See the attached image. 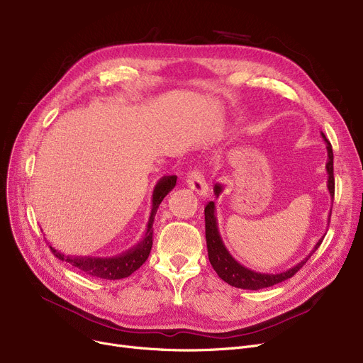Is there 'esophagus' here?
I'll list each match as a JSON object with an SVG mask.
<instances>
[{"label": "esophagus", "mask_w": 363, "mask_h": 363, "mask_svg": "<svg viewBox=\"0 0 363 363\" xmlns=\"http://www.w3.org/2000/svg\"><path fill=\"white\" fill-rule=\"evenodd\" d=\"M186 185L196 191L200 197H208V185L206 184V179L201 174V170L194 169V170H189L188 175H186Z\"/></svg>", "instance_id": "obj_1"}]
</instances>
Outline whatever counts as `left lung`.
Returning <instances> with one entry per match:
<instances>
[{"label": "left lung", "instance_id": "left-lung-1", "mask_svg": "<svg viewBox=\"0 0 363 363\" xmlns=\"http://www.w3.org/2000/svg\"><path fill=\"white\" fill-rule=\"evenodd\" d=\"M323 141L327 143V151H328V160H327V174H328V191L331 199H334V155H333V147L330 144V141L325 138V135L322 133ZM223 191V185L222 184H215L213 186V193L216 196V199L222 194ZM216 207L215 203L211 201L207 203L206 208H204V220H206V242H207V255H208V260H211L213 269L216 271V274L219 275V278H222L225 282H228L233 287L237 289H242V290H260V289H266V287H272L275 284H279L285 279L291 278L296 272L300 271L301 266L309 260V257L318 250V247L320 245L323 237L316 242V245L313 247V250L309 253V256L304 257L301 262H298L293 268L287 269L285 272H279V274H262V272H256L252 271L249 268H245L244 264L238 263L231 253L228 252V249L225 247L222 237L219 234V228H218V219H216ZM330 218L331 213L328 216V223H330Z\"/></svg>", "mask_w": 363, "mask_h": 363}]
</instances>
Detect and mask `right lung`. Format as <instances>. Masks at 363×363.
Instances as JSON below:
<instances>
[{"label": "right lung", "instance_id": "obj_1", "mask_svg": "<svg viewBox=\"0 0 363 363\" xmlns=\"http://www.w3.org/2000/svg\"><path fill=\"white\" fill-rule=\"evenodd\" d=\"M177 185V175L163 177L155 186L151 200V213L147 223V231L144 238L135 245L129 249L128 252L114 256V257H82V256H66L59 250L52 249L50 245L54 256L60 260L70 263L74 268H78L91 277L103 278V279H122L135 272L140 266L147 260L151 245H152V222L160 203L163 199L175 188Z\"/></svg>", "mask_w": 363, "mask_h": 363}]
</instances>
